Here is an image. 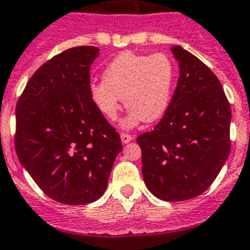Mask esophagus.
I'll use <instances>...</instances> for the list:
<instances>
[{"mask_svg": "<svg viewBox=\"0 0 250 250\" xmlns=\"http://www.w3.org/2000/svg\"><path fill=\"white\" fill-rule=\"evenodd\" d=\"M120 138H121V142H123L124 144L129 143V142H131V140L134 139L133 135H130V134H125V133H121Z\"/></svg>", "mask_w": 250, "mask_h": 250, "instance_id": "34e87169", "label": "esophagus"}]
</instances>
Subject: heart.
I'll use <instances>...</instances> for the list:
<instances>
[{"label":"heart","mask_w":250,"mask_h":250,"mask_svg":"<svg viewBox=\"0 0 250 250\" xmlns=\"http://www.w3.org/2000/svg\"><path fill=\"white\" fill-rule=\"evenodd\" d=\"M175 66L165 53L140 55L123 52L106 66L103 82L92 83L89 96L97 110L108 120H115L124 98L129 108L121 121L125 129L140 121L158 120L172 98Z\"/></svg>","instance_id":"1"}]
</instances>
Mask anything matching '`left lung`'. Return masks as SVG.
Here are the masks:
<instances>
[{
	"mask_svg": "<svg viewBox=\"0 0 250 250\" xmlns=\"http://www.w3.org/2000/svg\"><path fill=\"white\" fill-rule=\"evenodd\" d=\"M180 75L154 130L139 135L146 187L166 202L188 201L209 188L230 153L231 110L217 76L180 46L171 47Z\"/></svg>",
	"mask_w": 250,
	"mask_h": 250,
	"instance_id": "8db88e82",
	"label": "left lung"
}]
</instances>
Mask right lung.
Segmentation results:
<instances>
[{"label": "right lung", "instance_id": "1", "mask_svg": "<svg viewBox=\"0 0 250 250\" xmlns=\"http://www.w3.org/2000/svg\"><path fill=\"white\" fill-rule=\"evenodd\" d=\"M100 55L74 47L37 70L16 106L15 148L22 167L49 198L79 206L106 191L120 135L89 96V70Z\"/></svg>", "mask_w": 250, "mask_h": 250}]
</instances>
